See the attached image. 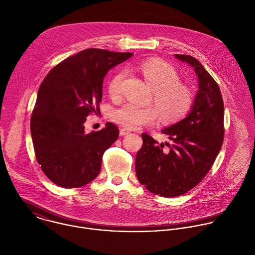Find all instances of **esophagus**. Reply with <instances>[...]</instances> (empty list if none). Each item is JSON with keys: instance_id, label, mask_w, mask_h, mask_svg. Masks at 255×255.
I'll list each match as a JSON object with an SVG mask.
<instances>
[{"instance_id": "esophagus-1", "label": "esophagus", "mask_w": 255, "mask_h": 255, "mask_svg": "<svg viewBox=\"0 0 255 255\" xmlns=\"http://www.w3.org/2000/svg\"><path fill=\"white\" fill-rule=\"evenodd\" d=\"M129 133H130V131H129L128 129H126V128H122V129H120V132H119L120 136H125V135H128Z\"/></svg>"}]
</instances>
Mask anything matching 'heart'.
<instances>
[{
  "label": "heart",
  "mask_w": 255,
  "mask_h": 255,
  "mask_svg": "<svg viewBox=\"0 0 255 255\" xmlns=\"http://www.w3.org/2000/svg\"><path fill=\"white\" fill-rule=\"evenodd\" d=\"M137 68L154 91V103L164 121H177L187 114L193 103V95L188 87L180 84V77L172 66L161 61L147 60L139 63ZM124 77L125 71H119L110 79L108 91L111 96L120 93ZM157 116L154 107L135 103H126L112 113V119L126 129L152 125Z\"/></svg>",
  "instance_id": "obj_1"
}]
</instances>
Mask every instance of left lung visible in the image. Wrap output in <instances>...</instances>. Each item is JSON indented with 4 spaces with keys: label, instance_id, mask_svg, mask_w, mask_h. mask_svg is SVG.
Instances as JSON below:
<instances>
[{
    "label": "left lung",
    "instance_id": "obj_1",
    "mask_svg": "<svg viewBox=\"0 0 255 255\" xmlns=\"http://www.w3.org/2000/svg\"><path fill=\"white\" fill-rule=\"evenodd\" d=\"M175 57L194 69L199 89L188 115L162 130L173 144H159L143 133V146L135 162L139 182L164 198L184 195L206 177L225 135L224 100L218 83L197 58L187 54Z\"/></svg>",
    "mask_w": 255,
    "mask_h": 255
}]
</instances>
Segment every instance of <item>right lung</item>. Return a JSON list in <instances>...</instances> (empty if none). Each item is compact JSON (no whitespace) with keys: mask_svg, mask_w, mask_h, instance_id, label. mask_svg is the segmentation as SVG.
I'll use <instances>...</instances> for the list:
<instances>
[{"mask_svg":"<svg viewBox=\"0 0 255 255\" xmlns=\"http://www.w3.org/2000/svg\"><path fill=\"white\" fill-rule=\"evenodd\" d=\"M131 52L87 48L54 66L41 82L30 118L37 163L45 176L62 188H79L101 170L104 152L117 140L111 122L86 133L84 122L98 112L108 70L131 57Z\"/></svg>","mask_w":255,"mask_h":255,"instance_id":"right-lung-1","label":"right lung"}]
</instances>
